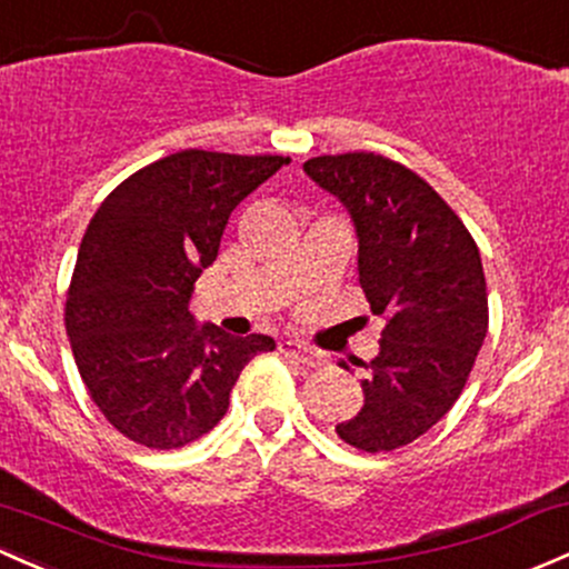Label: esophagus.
Returning <instances> with one entry per match:
<instances>
[{
  "instance_id": "1",
  "label": "esophagus",
  "mask_w": 569,
  "mask_h": 569,
  "mask_svg": "<svg viewBox=\"0 0 569 569\" xmlns=\"http://www.w3.org/2000/svg\"><path fill=\"white\" fill-rule=\"evenodd\" d=\"M278 348H280V353L289 356V359H297L299 365H305V367H318V365H321V356L310 351V348L305 346L302 340H295V337H283Z\"/></svg>"
}]
</instances>
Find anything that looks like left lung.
I'll return each mask as SVG.
<instances>
[{"instance_id":"8db88e82","label":"left lung","mask_w":569,"mask_h":569,"mask_svg":"<svg viewBox=\"0 0 569 569\" xmlns=\"http://www.w3.org/2000/svg\"><path fill=\"white\" fill-rule=\"evenodd\" d=\"M302 170L351 216L359 283L386 318L361 380L365 405L335 432L359 451H395L451 410L483 346L489 299L478 246L440 193L397 161L318 156Z\"/></svg>"}]
</instances>
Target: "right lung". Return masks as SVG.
I'll list each match as a JSON object with an SVG mask.
<instances>
[{
  "instance_id": "1",
  "label": "right lung",
  "mask_w": 569,
  "mask_h": 569,
  "mask_svg": "<svg viewBox=\"0 0 569 569\" xmlns=\"http://www.w3.org/2000/svg\"><path fill=\"white\" fill-rule=\"evenodd\" d=\"M291 159L180 151L123 180L99 204L78 251L67 335L104 418L140 446L180 448L229 408L267 335L197 323V278L216 261L229 216Z\"/></svg>"
}]
</instances>
